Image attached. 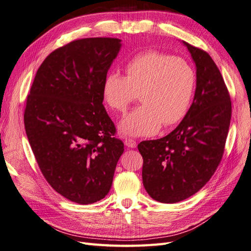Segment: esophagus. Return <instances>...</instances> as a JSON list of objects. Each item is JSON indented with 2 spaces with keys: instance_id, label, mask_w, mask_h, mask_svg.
Instances as JSON below:
<instances>
[{
  "instance_id": "1",
  "label": "esophagus",
  "mask_w": 251,
  "mask_h": 251,
  "mask_svg": "<svg viewBox=\"0 0 251 251\" xmlns=\"http://www.w3.org/2000/svg\"><path fill=\"white\" fill-rule=\"evenodd\" d=\"M125 144H126L127 148H132V149L137 147V143H136V141L133 140V139H130V138L125 140Z\"/></svg>"
}]
</instances>
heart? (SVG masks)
Returning <instances> with one entry per match:
<instances>
[{
  "label": "heart",
  "mask_w": 251,
  "mask_h": 251,
  "mask_svg": "<svg viewBox=\"0 0 251 251\" xmlns=\"http://www.w3.org/2000/svg\"><path fill=\"white\" fill-rule=\"evenodd\" d=\"M195 71L186 60L149 50L136 54L126 66V77L109 73L102 83V98L116 112L126 110L136 95L140 107L118 125L124 136L144 137L183 118L192 101Z\"/></svg>",
  "instance_id": "b5f03b06"
}]
</instances>
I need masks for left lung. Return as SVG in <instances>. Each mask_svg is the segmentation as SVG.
I'll use <instances>...</instances> for the list:
<instances>
[{"label":"left lung","instance_id":"8db88e82","mask_svg":"<svg viewBox=\"0 0 251 251\" xmlns=\"http://www.w3.org/2000/svg\"><path fill=\"white\" fill-rule=\"evenodd\" d=\"M196 65L194 100L178 126L165 137L138 144L142 182L161 203H177L199 192L221 161L231 118L224 79L208 53L186 42Z\"/></svg>","mask_w":251,"mask_h":251}]
</instances>
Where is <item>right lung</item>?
Here are the masks:
<instances>
[{
	"mask_svg": "<svg viewBox=\"0 0 251 251\" xmlns=\"http://www.w3.org/2000/svg\"><path fill=\"white\" fill-rule=\"evenodd\" d=\"M121 40L73 41L46 57L27 97L24 124L45 179L68 200L103 199L125 147L102 101V83Z\"/></svg>",
	"mask_w": 251,
	"mask_h": 251,
	"instance_id": "1",
	"label": "right lung"
}]
</instances>
